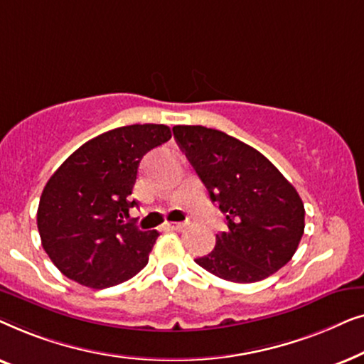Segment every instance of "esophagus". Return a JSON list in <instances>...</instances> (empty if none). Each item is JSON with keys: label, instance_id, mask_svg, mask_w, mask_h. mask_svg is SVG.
<instances>
[{"label": "esophagus", "instance_id": "1", "mask_svg": "<svg viewBox=\"0 0 364 364\" xmlns=\"http://www.w3.org/2000/svg\"><path fill=\"white\" fill-rule=\"evenodd\" d=\"M188 223L187 222H176V223H166V228H168V230H177L181 232L183 230V228H187Z\"/></svg>", "mask_w": 364, "mask_h": 364}]
</instances>
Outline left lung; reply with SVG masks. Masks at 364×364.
<instances>
[{
  "label": "left lung",
  "mask_w": 364,
  "mask_h": 364,
  "mask_svg": "<svg viewBox=\"0 0 364 364\" xmlns=\"http://www.w3.org/2000/svg\"><path fill=\"white\" fill-rule=\"evenodd\" d=\"M173 137L228 227L196 263L235 283L260 282L285 267L305 230L295 187L257 149L217 129L176 126Z\"/></svg>",
  "instance_id": "8db88e82"
}]
</instances>
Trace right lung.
Wrapping results in <instances>:
<instances>
[{
	"mask_svg": "<svg viewBox=\"0 0 364 364\" xmlns=\"http://www.w3.org/2000/svg\"><path fill=\"white\" fill-rule=\"evenodd\" d=\"M171 137L164 124L112 129L82 144L53 173L39 200L38 230L63 275L102 290L147 265L159 232L126 222L136 205L129 196L142 157Z\"/></svg>",
	"mask_w": 364,
	"mask_h": 364,
	"instance_id": "1",
	"label": "right lung"
}]
</instances>
